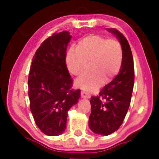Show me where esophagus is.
<instances>
[{
  "instance_id": "34e87169",
  "label": "esophagus",
  "mask_w": 159,
  "mask_h": 159,
  "mask_svg": "<svg viewBox=\"0 0 159 159\" xmlns=\"http://www.w3.org/2000/svg\"><path fill=\"white\" fill-rule=\"evenodd\" d=\"M81 96L83 98H90V95L88 93L84 92V91H82L81 92Z\"/></svg>"
}]
</instances>
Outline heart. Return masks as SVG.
Returning <instances> with one entry per match:
<instances>
[{
  "label": "heart",
  "mask_w": 159,
  "mask_h": 159,
  "mask_svg": "<svg viewBox=\"0 0 159 159\" xmlns=\"http://www.w3.org/2000/svg\"><path fill=\"white\" fill-rule=\"evenodd\" d=\"M122 61L123 50L118 41L95 34L80 40L77 48L69 49L66 58L69 72L77 77L90 62V72L76 82L77 88L87 92L95 90L103 81H111L120 70Z\"/></svg>",
  "instance_id": "b5f03b06"
}]
</instances>
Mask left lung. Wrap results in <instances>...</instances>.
I'll return each instance as SVG.
<instances>
[{"label":"left lung","instance_id":"8db88e82","mask_svg":"<svg viewBox=\"0 0 159 159\" xmlns=\"http://www.w3.org/2000/svg\"><path fill=\"white\" fill-rule=\"evenodd\" d=\"M118 39L123 50L120 71L111 82L91 97L89 127L95 134L108 135L120 127L129 109L134 81L131 48L125 37L114 28L107 29Z\"/></svg>","mask_w":159,"mask_h":159}]
</instances>
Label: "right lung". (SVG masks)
<instances>
[{
    "label": "right lung",
    "instance_id": "right-lung-1",
    "mask_svg": "<svg viewBox=\"0 0 159 159\" xmlns=\"http://www.w3.org/2000/svg\"><path fill=\"white\" fill-rule=\"evenodd\" d=\"M68 31L43 41L34 54L28 77L30 110L45 134L58 136L66 128L68 111L78 103L80 90L71 89L73 80L66 64Z\"/></svg>",
    "mask_w": 159,
    "mask_h": 159
}]
</instances>
